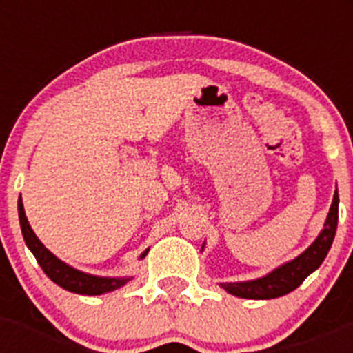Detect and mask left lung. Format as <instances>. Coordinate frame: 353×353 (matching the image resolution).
<instances>
[{
	"mask_svg": "<svg viewBox=\"0 0 353 353\" xmlns=\"http://www.w3.org/2000/svg\"><path fill=\"white\" fill-rule=\"evenodd\" d=\"M338 203L339 198L338 191H336L329 215H327L325 228H323L322 233L318 235V239L314 240L313 244L302 252L301 256L281 265L279 269L272 270L265 277L254 279V281L224 283L221 286L228 293H233V295L242 299H276L299 288L305 277L322 265L330 245H332L336 228H338Z\"/></svg>",
	"mask_w": 353,
	"mask_h": 353,
	"instance_id": "8db88e82",
	"label": "left lung"
}]
</instances>
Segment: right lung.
Wrapping results in <instances>:
<instances>
[{
    "label": "right lung",
    "instance_id": "add662e5",
    "mask_svg": "<svg viewBox=\"0 0 353 353\" xmlns=\"http://www.w3.org/2000/svg\"><path fill=\"white\" fill-rule=\"evenodd\" d=\"M19 223H21V230H23V236L26 245L30 248V251L35 254L37 261L42 267V270L46 272V276L54 281L56 285L61 286V288L68 290V292L81 293V295H101L105 292H113V290L121 288L123 285L130 281L129 277H97L90 276V274L79 272V270L72 269L67 263H63L61 260L49 252L48 249L43 248V244L37 239V235L31 230L30 223L26 219V214H24L23 201L19 199ZM145 251L141 254V258L146 256Z\"/></svg>",
    "mask_w": 353,
    "mask_h": 353
}]
</instances>
